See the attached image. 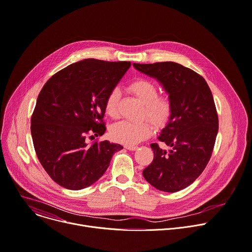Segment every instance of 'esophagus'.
Listing matches in <instances>:
<instances>
[{
    "mask_svg": "<svg viewBox=\"0 0 252 252\" xmlns=\"http://www.w3.org/2000/svg\"><path fill=\"white\" fill-rule=\"evenodd\" d=\"M125 148L128 151H135L136 149H138V147H136V146H127V145H126Z\"/></svg>",
    "mask_w": 252,
    "mask_h": 252,
    "instance_id": "34e87169",
    "label": "esophagus"
}]
</instances>
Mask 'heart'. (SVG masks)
I'll return each mask as SVG.
<instances>
[{
    "label": "heart",
    "mask_w": 252,
    "mask_h": 252,
    "mask_svg": "<svg viewBox=\"0 0 252 252\" xmlns=\"http://www.w3.org/2000/svg\"><path fill=\"white\" fill-rule=\"evenodd\" d=\"M130 93L145 104L144 117H147L157 128L165 127L172 120L174 105L169 95H158V87L155 83L139 78L131 81L128 86ZM121 91L118 87L109 90L105 100L104 109L108 117L117 119L119 116ZM153 133V126L148 121L131 123L120 122L110 128L112 140L127 146H134L146 140Z\"/></svg>",
    "instance_id": "obj_1"
}]
</instances>
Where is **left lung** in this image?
<instances>
[{"mask_svg": "<svg viewBox=\"0 0 252 252\" xmlns=\"http://www.w3.org/2000/svg\"><path fill=\"white\" fill-rule=\"evenodd\" d=\"M133 66L161 82L174 105L172 120L158 138L171 150L152 144L154 159L143 175L159 191L185 189L204 171L214 149L219 122L211 90L200 74L176 62Z\"/></svg>", "mask_w": 252, "mask_h": 252, "instance_id": "1", "label": "left lung"}]
</instances>
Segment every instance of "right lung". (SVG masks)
I'll return each instance as SVG.
<instances>
[{"label": "right lung", "instance_id": "add662e5", "mask_svg": "<svg viewBox=\"0 0 252 252\" xmlns=\"http://www.w3.org/2000/svg\"><path fill=\"white\" fill-rule=\"evenodd\" d=\"M129 61L84 59L44 84L31 118L34 149L44 170L61 187L81 190L95 183L123 146L94 140L104 133V100Z\"/></svg>", "mask_w": 252, "mask_h": 252}]
</instances>
